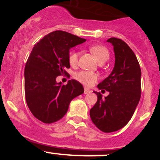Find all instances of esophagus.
I'll return each instance as SVG.
<instances>
[{
    "label": "esophagus",
    "instance_id": "obj_1",
    "mask_svg": "<svg viewBox=\"0 0 160 160\" xmlns=\"http://www.w3.org/2000/svg\"><path fill=\"white\" fill-rule=\"evenodd\" d=\"M91 92L90 89H88V88H84V94H88V93H90Z\"/></svg>",
    "mask_w": 160,
    "mask_h": 160
}]
</instances>
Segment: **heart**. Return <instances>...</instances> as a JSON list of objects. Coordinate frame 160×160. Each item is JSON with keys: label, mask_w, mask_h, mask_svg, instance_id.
Here are the masks:
<instances>
[{"label": "heart", "mask_w": 160, "mask_h": 160, "mask_svg": "<svg viewBox=\"0 0 160 160\" xmlns=\"http://www.w3.org/2000/svg\"><path fill=\"white\" fill-rule=\"evenodd\" d=\"M90 52L94 55L96 60L99 63L102 62H106L109 58V52L108 49L102 45L92 46L89 48ZM68 62L71 66L77 65L78 62V52L76 50H71L68 53ZM77 80L86 86H91L98 80V75L95 73L90 71H82L78 72L74 75Z\"/></svg>", "instance_id": "b5f03b06"}]
</instances>
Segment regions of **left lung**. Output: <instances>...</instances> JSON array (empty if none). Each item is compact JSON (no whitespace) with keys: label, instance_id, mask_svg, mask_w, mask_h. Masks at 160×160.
<instances>
[{"label":"left lung","instance_id":"1","mask_svg":"<svg viewBox=\"0 0 160 160\" xmlns=\"http://www.w3.org/2000/svg\"><path fill=\"white\" fill-rule=\"evenodd\" d=\"M115 55L113 71L98 84L99 89L109 92L102 97L98 92L96 103L90 110V117L97 128L112 132L124 127L131 120L141 98V71L135 53L123 40L111 38Z\"/></svg>","mask_w":160,"mask_h":160}]
</instances>
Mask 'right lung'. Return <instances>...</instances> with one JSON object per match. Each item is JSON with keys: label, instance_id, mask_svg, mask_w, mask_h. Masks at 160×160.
Masks as SVG:
<instances>
[{"label": "right lung", "instance_id": "right-lung-1", "mask_svg": "<svg viewBox=\"0 0 160 160\" xmlns=\"http://www.w3.org/2000/svg\"><path fill=\"white\" fill-rule=\"evenodd\" d=\"M86 39L63 31H55L34 45L25 68V94L28 107L37 119L52 123L62 119L71 100L82 94L80 82L69 80L66 85L56 78L67 74L70 49Z\"/></svg>", "mask_w": 160, "mask_h": 160}]
</instances>
